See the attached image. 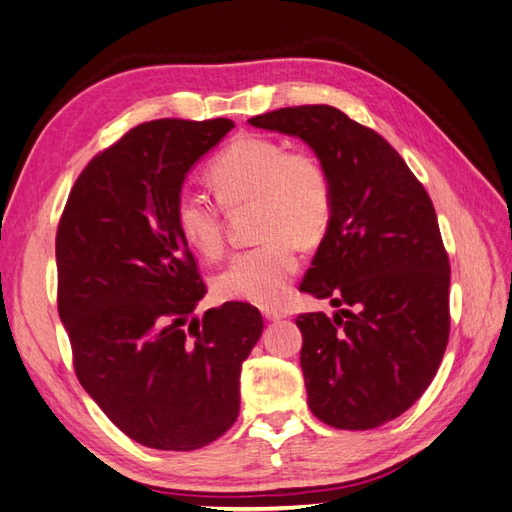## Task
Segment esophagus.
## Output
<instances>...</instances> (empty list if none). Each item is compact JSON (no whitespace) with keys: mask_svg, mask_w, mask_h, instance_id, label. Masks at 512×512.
Instances as JSON below:
<instances>
[{"mask_svg":"<svg viewBox=\"0 0 512 512\" xmlns=\"http://www.w3.org/2000/svg\"><path fill=\"white\" fill-rule=\"evenodd\" d=\"M262 314H264L266 321H279V319L286 317V310H281V308H262Z\"/></svg>","mask_w":512,"mask_h":512,"instance_id":"34e87169","label":"esophagus"}]
</instances>
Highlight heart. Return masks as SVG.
Here are the masks:
<instances>
[{
	"mask_svg": "<svg viewBox=\"0 0 512 512\" xmlns=\"http://www.w3.org/2000/svg\"><path fill=\"white\" fill-rule=\"evenodd\" d=\"M206 178L228 209L255 200L257 235L266 239L228 262L215 277V295L275 306L286 297L299 268L295 242L317 244L330 224L328 171L308 151H288L275 138L244 134L211 162ZM173 220L184 242L200 255L215 257L222 250V211L206 195L180 191Z\"/></svg>",
	"mask_w": 512,
	"mask_h": 512,
	"instance_id": "obj_1",
	"label": "heart"
}]
</instances>
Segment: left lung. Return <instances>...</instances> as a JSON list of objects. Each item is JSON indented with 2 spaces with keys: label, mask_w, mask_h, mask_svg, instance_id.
Returning a JSON list of instances; mask_svg holds the SVG:
<instances>
[{
  "label": "left lung",
  "mask_w": 512,
  "mask_h": 512,
  "mask_svg": "<svg viewBox=\"0 0 512 512\" xmlns=\"http://www.w3.org/2000/svg\"><path fill=\"white\" fill-rule=\"evenodd\" d=\"M248 123L303 140L328 171L330 224L299 290L336 312L297 317L301 369L321 422L376 429L424 394L447 350L451 268L436 209L398 151L332 105Z\"/></svg>",
  "instance_id": "left-lung-1"
}]
</instances>
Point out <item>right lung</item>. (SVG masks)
I'll return each mask as SVG.
<instances>
[{"label":"right lung","mask_w":512,"mask_h":512,"mask_svg":"<svg viewBox=\"0 0 512 512\" xmlns=\"http://www.w3.org/2000/svg\"><path fill=\"white\" fill-rule=\"evenodd\" d=\"M233 127H134L83 169L59 222V317L76 378L149 449H202L233 427L242 363L264 330L250 303L193 317L206 288L173 220L187 173Z\"/></svg>","instance_id":"obj_1"}]
</instances>
